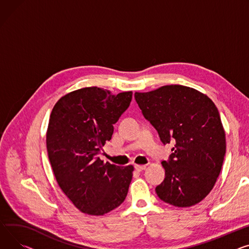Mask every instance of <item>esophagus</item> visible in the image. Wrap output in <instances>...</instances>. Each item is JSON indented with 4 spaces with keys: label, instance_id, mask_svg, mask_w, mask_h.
I'll list each match as a JSON object with an SVG mask.
<instances>
[{
    "label": "esophagus",
    "instance_id": "1",
    "mask_svg": "<svg viewBox=\"0 0 249 249\" xmlns=\"http://www.w3.org/2000/svg\"><path fill=\"white\" fill-rule=\"evenodd\" d=\"M146 165H135V166H134V168H135V170L136 171H143V170H145L146 169Z\"/></svg>",
    "mask_w": 249,
    "mask_h": 249
}]
</instances>
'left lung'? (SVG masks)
<instances>
[{
	"mask_svg": "<svg viewBox=\"0 0 249 249\" xmlns=\"http://www.w3.org/2000/svg\"><path fill=\"white\" fill-rule=\"evenodd\" d=\"M146 120L161 142H172L165 178L155 191L160 199L177 207L200 202L219 176L225 150V132L219 112L206 95L182 85H167L135 93Z\"/></svg>",
	"mask_w": 249,
	"mask_h": 249,
	"instance_id": "8db88e82",
	"label": "left lung"
}]
</instances>
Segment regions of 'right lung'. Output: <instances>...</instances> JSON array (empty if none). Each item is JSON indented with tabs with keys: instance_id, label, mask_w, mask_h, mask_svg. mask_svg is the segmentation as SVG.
I'll use <instances>...</instances> for the list:
<instances>
[{
	"instance_id": "add662e5",
	"label": "right lung",
	"mask_w": 249,
	"mask_h": 249,
	"mask_svg": "<svg viewBox=\"0 0 249 249\" xmlns=\"http://www.w3.org/2000/svg\"><path fill=\"white\" fill-rule=\"evenodd\" d=\"M131 100V91L113 95L88 87L63 96L52 110L46 136L49 160L60 188L82 212L103 215L127 196L133 166L104 163L99 154Z\"/></svg>"
}]
</instances>
